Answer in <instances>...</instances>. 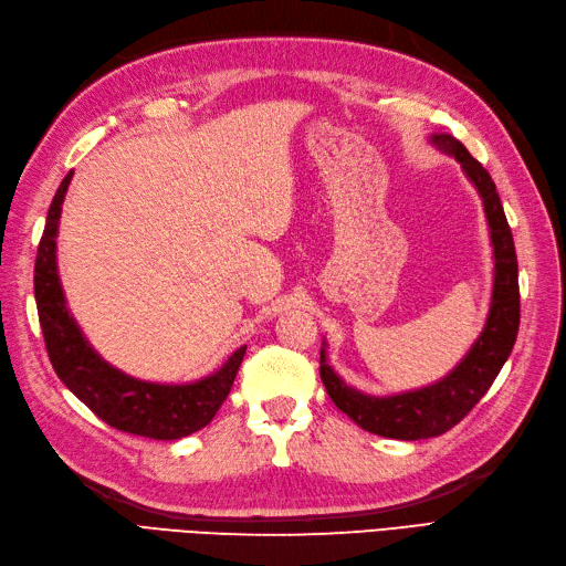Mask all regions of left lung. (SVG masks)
I'll return each mask as SVG.
<instances>
[{"mask_svg": "<svg viewBox=\"0 0 566 566\" xmlns=\"http://www.w3.org/2000/svg\"><path fill=\"white\" fill-rule=\"evenodd\" d=\"M433 145L460 161V167L482 196L489 230H492L494 295L482 336L446 380L395 397H368L356 392L326 366L324 350L319 354V375L334 405L360 429L385 438H399V441L441 436L468 417L476 401L492 387L499 370L504 368L521 324L518 259L496 186L489 171L453 135H433Z\"/></svg>", "mask_w": 566, "mask_h": 566, "instance_id": "8db88e82", "label": "left lung"}]
</instances>
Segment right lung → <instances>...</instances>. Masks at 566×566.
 <instances>
[{
  "label": "right lung",
  "instance_id": "right-lung-1",
  "mask_svg": "<svg viewBox=\"0 0 566 566\" xmlns=\"http://www.w3.org/2000/svg\"><path fill=\"white\" fill-rule=\"evenodd\" d=\"M72 174L74 171L62 179L53 203H50L33 271L38 319H41L53 370L67 385L70 392L77 395V399H82L98 419L123 433L155 438V441H177V438L196 433L212 421L222 401L228 399L247 346L237 348L228 363L210 378L191 385H155L135 380L98 358L96 350L86 344L80 326L70 317L57 279V220Z\"/></svg>",
  "mask_w": 566,
  "mask_h": 566
}]
</instances>
